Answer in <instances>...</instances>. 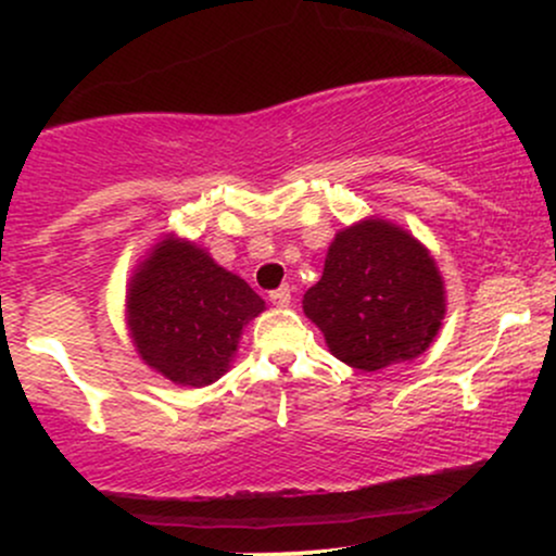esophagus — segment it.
Listing matches in <instances>:
<instances>
[{"label":"esophagus","instance_id":"34e87169","mask_svg":"<svg viewBox=\"0 0 556 556\" xmlns=\"http://www.w3.org/2000/svg\"><path fill=\"white\" fill-rule=\"evenodd\" d=\"M269 300H271L274 305H277V308H287V305L292 303L290 287L282 285V287H277V290H271V292H269Z\"/></svg>","mask_w":556,"mask_h":556}]
</instances>
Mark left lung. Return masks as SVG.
Wrapping results in <instances>:
<instances>
[{
	"label": "left lung",
	"mask_w": 556,
	"mask_h": 556,
	"mask_svg": "<svg viewBox=\"0 0 556 556\" xmlns=\"http://www.w3.org/2000/svg\"><path fill=\"white\" fill-rule=\"evenodd\" d=\"M303 311L337 358L379 371L429 348L444 318V285L416 238L368 219L337 235Z\"/></svg>",
	"instance_id": "1"
}]
</instances>
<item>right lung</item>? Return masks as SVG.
<instances>
[{"label": "right lung", "mask_w": 556, "mask_h": 556, "mask_svg": "<svg viewBox=\"0 0 556 556\" xmlns=\"http://www.w3.org/2000/svg\"><path fill=\"white\" fill-rule=\"evenodd\" d=\"M264 300L201 248L164 240L146 258L127 295V321L140 358L182 387H206L227 371L240 331Z\"/></svg>", "instance_id": "1"}]
</instances>
